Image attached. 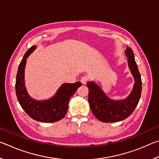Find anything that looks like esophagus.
I'll return each mask as SVG.
<instances>
[{
	"label": "esophagus",
	"mask_w": 159,
	"mask_h": 159,
	"mask_svg": "<svg viewBox=\"0 0 159 159\" xmlns=\"http://www.w3.org/2000/svg\"><path fill=\"white\" fill-rule=\"evenodd\" d=\"M88 76H83L81 79H80V82H81L83 84H86V83L88 82Z\"/></svg>",
	"instance_id": "34e87169"
}]
</instances>
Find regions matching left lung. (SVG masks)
<instances>
[{
    "label": "left lung",
    "mask_w": 159,
    "mask_h": 159,
    "mask_svg": "<svg viewBox=\"0 0 159 159\" xmlns=\"http://www.w3.org/2000/svg\"><path fill=\"white\" fill-rule=\"evenodd\" d=\"M125 55L128 59V66L134 79L133 90L127 98L122 100H112L101 88L93 81L88 82L89 89L88 102L95 116L102 122L120 121L132 114L139 101L142 93L141 76L134 60L133 51L127 47Z\"/></svg>",
    "instance_id": "1"
}]
</instances>
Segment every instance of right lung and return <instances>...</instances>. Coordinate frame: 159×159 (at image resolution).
Returning a JSON list of instances; mask_svg holds the SVG:
<instances>
[{
	"mask_svg": "<svg viewBox=\"0 0 159 159\" xmlns=\"http://www.w3.org/2000/svg\"><path fill=\"white\" fill-rule=\"evenodd\" d=\"M36 48V46L34 45L26 51L19 66L16 76V95L21 107L34 120L45 123L59 121L65 116L70 98L82 85V83H64L55 95L48 100L38 101L32 99L26 91L25 85V69L26 59Z\"/></svg>",
	"mask_w": 159,
	"mask_h": 159,
	"instance_id": "1",
	"label": "right lung"
}]
</instances>
